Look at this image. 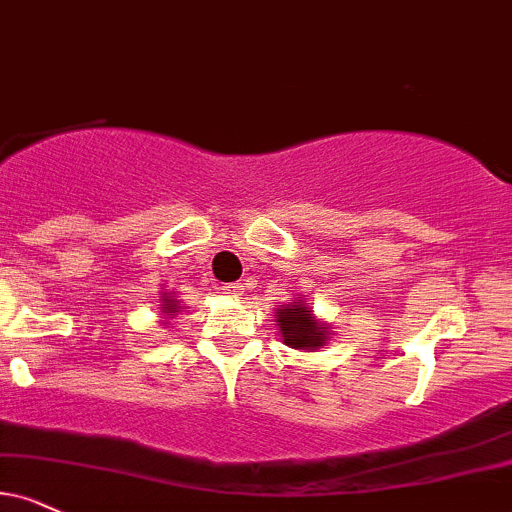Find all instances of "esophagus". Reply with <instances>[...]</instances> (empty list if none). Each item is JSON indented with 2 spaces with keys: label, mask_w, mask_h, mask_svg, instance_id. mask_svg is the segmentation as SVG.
Masks as SVG:
<instances>
[{
  "label": "esophagus",
  "mask_w": 512,
  "mask_h": 512,
  "mask_svg": "<svg viewBox=\"0 0 512 512\" xmlns=\"http://www.w3.org/2000/svg\"><path fill=\"white\" fill-rule=\"evenodd\" d=\"M223 294L239 296L242 294V282H230V285H223Z\"/></svg>",
  "instance_id": "34e87169"
}]
</instances>
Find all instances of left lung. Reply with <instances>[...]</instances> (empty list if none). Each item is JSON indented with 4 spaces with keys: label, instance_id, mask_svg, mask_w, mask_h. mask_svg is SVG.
Here are the masks:
<instances>
[{
    "label": "left lung",
    "instance_id": "obj_1",
    "mask_svg": "<svg viewBox=\"0 0 512 512\" xmlns=\"http://www.w3.org/2000/svg\"><path fill=\"white\" fill-rule=\"evenodd\" d=\"M277 325H280L282 342L289 349L315 351L320 346H325L327 337H330V327L315 320L313 311L306 308L301 299H296L294 304L277 308Z\"/></svg>",
    "mask_w": 512,
    "mask_h": 512
}]
</instances>
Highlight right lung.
I'll return each mask as SVG.
<instances>
[{"mask_svg":"<svg viewBox=\"0 0 512 512\" xmlns=\"http://www.w3.org/2000/svg\"><path fill=\"white\" fill-rule=\"evenodd\" d=\"M180 311V301L178 299H173V296L170 294H163L161 296V313L163 315H170V318H173L175 313Z\"/></svg>","mask_w":512,"mask_h":512,"instance_id":"right-lung-1","label":"right lung"}]
</instances>
